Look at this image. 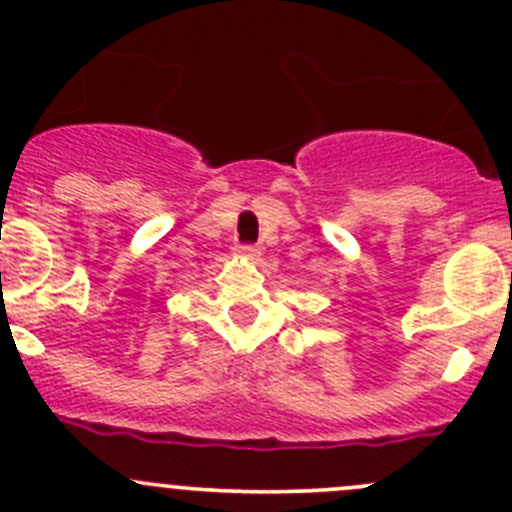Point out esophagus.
<instances>
[{
	"label": "esophagus",
	"mask_w": 512,
	"mask_h": 512,
	"mask_svg": "<svg viewBox=\"0 0 512 512\" xmlns=\"http://www.w3.org/2000/svg\"><path fill=\"white\" fill-rule=\"evenodd\" d=\"M238 255L242 257V260L255 262L257 257H260V247H255V245H240V247H238Z\"/></svg>",
	"instance_id": "1"
}]
</instances>
